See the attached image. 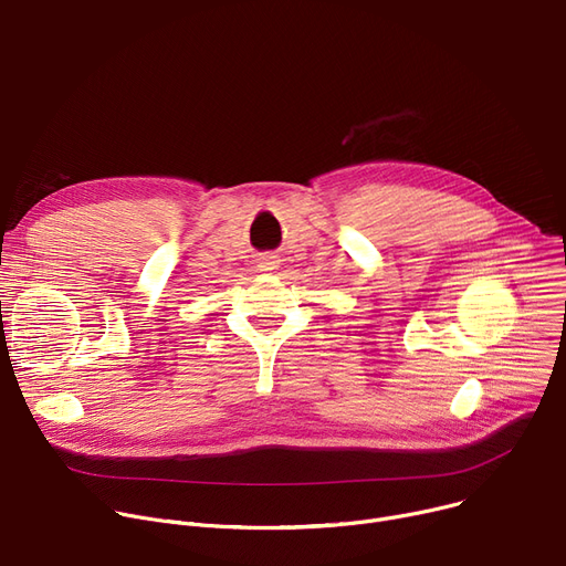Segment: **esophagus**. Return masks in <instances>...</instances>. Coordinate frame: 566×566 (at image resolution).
<instances>
[{"label": "esophagus", "mask_w": 566, "mask_h": 566, "mask_svg": "<svg viewBox=\"0 0 566 566\" xmlns=\"http://www.w3.org/2000/svg\"><path fill=\"white\" fill-rule=\"evenodd\" d=\"M256 263H259V271H263V273H269V271H275V269H277V263H280V259H277V254H261Z\"/></svg>", "instance_id": "esophagus-1"}]
</instances>
